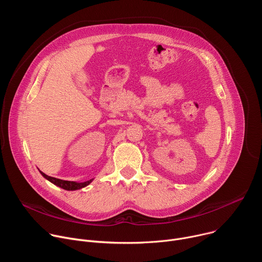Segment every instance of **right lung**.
I'll use <instances>...</instances> for the list:
<instances>
[{
    "instance_id": "obj_1",
    "label": "right lung",
    "mask_w": 262,
    "mask_h": 262,
    "mask_svg": "<svg viewBox=\"0 0 262 262\" xmlns=\"http://www.w3.org/2000/svg\"><path fill=\"white\" fill-rule=\"evenodd\" d=\"M41 175L47 178L48 180H50L51 182H53L54 184L60 186V188L64 189V190H67V191H74V190H79V189H82L84 188V186L88 185L93 179H90L88 181H85V182H74V181H68V180H62V179H58V178H55V177H52V176H49L47 174H45L43 172H41Z\"/></svg>"
}]
</instances>
